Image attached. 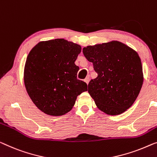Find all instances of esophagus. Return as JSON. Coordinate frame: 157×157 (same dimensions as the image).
Instances as JSON below:
<instances>
[{"label":"esophagus","mask_w":157,"mask_h":157,"mask_svg":"<svg viewBox=\"0 0 157 157\" xmlns=\"http://www.w3.org/2000/svg\"><path fill=\"white\" fill-rule=\"evenodd\" d=\"M84 81H85V82L86 83V85H88L89 82H90V78H86L85 79H84Z\"/></svg>","instance_id":"esophagus-1"}]
</instances>
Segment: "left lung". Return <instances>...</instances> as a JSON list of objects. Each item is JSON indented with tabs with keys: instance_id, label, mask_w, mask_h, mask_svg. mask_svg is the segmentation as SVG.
I'll use <instances>...</instances> for the list:
<instances>
[{
	"instance_id": "1",
	"label": "left lung",
	"mask_w": 157,
	"mask_h": 157,
	"mask_svg": "<svg viewBox=\"0 0 157 157\" xmlns=\"http://www.w3.org/2000/svg\"><path fill=\"white\" fill-rule=\"evenodd\" d=\"M82 52L98 75L88 85L97 108L110 116L127 111L138 97L144 80L137 51L122 42L111 41L87 46Z\"/></svg>"
}]
</instances>
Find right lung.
Returning <instances> with one entry per match:
<instances>
[{"mask_svg": "<svg viewBox=\"0 0 157 157\" xmlns=\"http://www.w3.org/2000/svg\"><path fill=\"white\" fill-rule=\"evenodd\" d=\"M82 47L64 39L39 42L27 56L24 69L27 92L44 113L60 116L73 108L78 96L87 91L77 79L75 64Z\"/></svg>", "mask_w": 157, "mask_h": 157, "instance_id": "obj_1", "label": "right lung"}]
</instances>
